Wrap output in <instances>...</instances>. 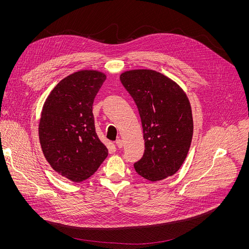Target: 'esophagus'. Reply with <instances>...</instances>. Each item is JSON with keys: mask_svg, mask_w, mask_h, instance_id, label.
<instances>
[{"mask_svg": "<svg viewBox=\"0 0 249 249\" xmlns=\"http://www.w3.org/2000/svg\"><path fill=\"white\" fill-rule=\"evenodd\" d=\"M116 145H117V147L122 148L123 147V140L122 139H117L116 140Z\"/></svg>", "mask_w": 249, "mask_h": 249, "instance_id": "34e87169", "label": "esophagus"}]
</instances>
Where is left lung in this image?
Returning <instances> with one entry per match:
<instances>
[{"label":"left lung","mask_w":249,"mask_h":249,"mask_svg":"<svg viewBox=\"0 0 249 249\" xmlns=\"http://www.w3.org/2000/svg\"><path fill=\"white\" fill-rule=\"evenodd\" d=\"M141 118L145 152L134 164L150 181L174 176L184 163L193 137L192 108L185 90L168 76L152 70L120 74Z\"/></svg>","instance_id":"left-lung-1"}]
</instances>
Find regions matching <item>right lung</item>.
I'll list each match as a JSON object with an SVG mask.
<instances>
[{"label":"right lung","mask_w":249,"mask_h":249,"mask_svg":"<svg viewBox=\"0 0 249 249\" xmlns=\"http://www.w3.org/2000/svg\"><path fill=\"white\" fill-rule=\"evenodd\" d=\"M105 80L99 71H75L62 78L43 104L38 125L42 152L58 175L74 182L94 175L108 156L93 115L94 99Z\"/></svg>","instance_id":"right-lung-1"}]
</instances>
